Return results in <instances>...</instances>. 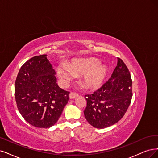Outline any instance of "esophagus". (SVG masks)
I'll list each match as a JSON object with an SVG mask.
<instances>
[{
	"instance_id": "obj_1",
	"label": "esophagus",
	"mask_w": 158,
	"mask_h": 158,
	"mask_svg": "<svg viewBox=\"0 0 158 158\" xmlns=\"http://www.w3.org/2000/svg\"><path fill=\"white\" fill-rule=\"evenodd\" d=\"M77 96H78V93L72 92L69 94V98H70V99H73L74 98L77 97Z\"/></svg>"
}]
</instances>
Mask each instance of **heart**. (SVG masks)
Masks as SVG:
<instances>
[{
  "instance_id": "heart-1",
  "label": "heart",
  "mask_w": 158,
  "mask_h": 158,
  "mask_svg": "<svg viewBox=\"0 0 158 158\" xmlns=\"http://www.w3.org/2000/svg\"><path fill=\"white\" fill-rule=\"evenodd\" d=\"M100 62L96 58L73 59L68 64V66L65 64L58 66V75L64 83H66L75 75L83 74L85 85L89 88L96 89L102 83L108 72L107 68L100 65Z\"/></svg>"
}]
</instances>
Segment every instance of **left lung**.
I'll list each match as a JSON object with an SVG mask.
<instances>
[{"label":"left lung","instance_id":"obj_1","mask_svg":"<svg viewBox=\"0 0 158 158\" xmlns=\"http://www.w3.org/2000/svg\"><path fill=\"white\" fill-rule=\"evenodd\" d=\"M85 117L96 128L118 122L129 107L132 98V80L129 69L121 58L110 77L93 94H86Z\"/></svg>","mask_w":158,"mask_h":158}]
</instances>
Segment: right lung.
<instances>
[{"label": "right lung", "mask_w": 158, "mask_h": 158, "mask_svg": "<svg viewBox=\"0 0 158 158\" xmlns=\"http://www.w3.org/2000/svg\"><path fill=\"white\" fill-rule=\"evenodd\" d=\"M47 55L35 56L21 67L15 83V98L21 116L33 126L48 128L62 114L69 92L56 83Z\"/></svg>", "instance_id": "obj_1"}]
</instances>
